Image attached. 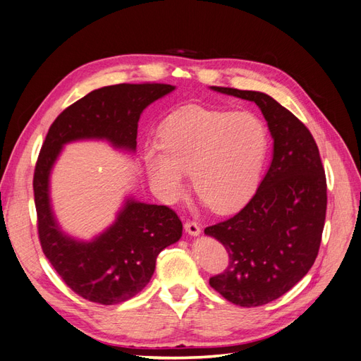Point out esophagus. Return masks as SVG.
Masks as SVG:
<instances>
[{
	"label": "esophagus",
	"mask_w": 361,
	"mask_h": 361,
	"mask_svg": "<svg viewBox=\"0 0 361 361\" xmlns=\"http://www.w3.org/2000/svg\"><path fill=\"white\" fill-rule=\"evenodd\" d=\"M183 227H185V231H187L190 235H194V236H197L202 232L200 224L197 221H194V220H187V221H185Z\"/></svg>",
	"instance_id": "obj_1"
}]
</instances>
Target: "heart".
Instances as JSON below:
<instances>
[{
  "instance_id": "obj_1",
  "label": "heart",
  "mask_w": 361,
  "mask_h": 361,
  "mask_svg": "<svg viewBox=\"0 0 361 361\" xmlns=\"http://www.w3.org/2000/svg\"><path fill=\"white\" fill-rule=\"evenodd\" d=\"M267 129L251 113L190 106L169 117L146 167L164 199L178 200L191 171L195 194L216 212L244 204L255 192L267 154Z\"/></svg>"
}]
</instances>
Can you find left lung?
<instances>
[{
	"mask_svg": "<svg viewBox=\"0 0 361 361\" xmlns=\"http://www.w3.org/2000/svg\"><path fill=\"white\" fill-rule=\"evenodd\" d=\"M212 89L253 101L274 138V157L256 194L236 215L204 228L228 255L227 268L209 279L211 288L241 307H257L292 289L314 264L326 212L325 170L307 126L276 99Z\"/></svg>",
	"mask_w": 361,
	"mask_h": 361,
	"instance_id": "obj_1",
	"label": "left lung"
}]
</instances>
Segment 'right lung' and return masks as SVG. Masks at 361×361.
I'll return each instance as SVG.
<instances>
[{
    "instance_id": "add662e5",
    "label": "right lung",
    "mask_w": 361,
    "mask_h": 361,
    "mask_svg": "<svg viewBox=\"0 0 361 361\" xmlns=\"http://www.w3.org/2000/svg\"><path fill=\"white\" fill-rule=\"evenodd\" d=\"M174 90L170 84H116L69 105L54 120L36 161L32 190L43 255L61 280L84 300L111 305L135 297L155 271L161 251L179 241L182 221L166 204L128 200L117 221L93 243L63 235L49 207L48 179L61 146L80 138H106L135 150L141 111Z\"/></svg>"
}]
</instances>
